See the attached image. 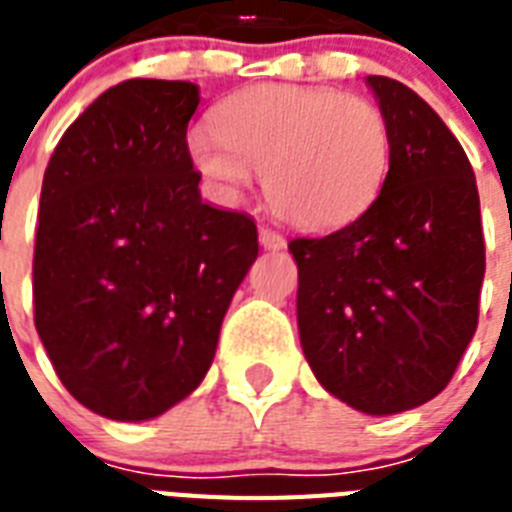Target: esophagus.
<instances>
[{
	"instance_id": "34e87169",
	"label": "esophagus",
	"mask_w": 512,
	"mask_h": 512,
	"mask_svg": "<svg viewBox=\"0 0 512 512\" xmlns=\"http://www.w3.org/2000/svg\"><path fill=\"white\" fill-rule=\"evenodd\" d=\"M260 247L279 252V249L287 247V239H284L279 231H271V228H260Z\"/></svg>"
}]
</instances>
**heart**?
<instances>
[{
  "instance_id": "obj_1",
  "label": "heart",
  "mask_w": 512,
  "mask_h": 512,
  "mask_svg": "<svg viewBox=\"0 0 512 512\" xmlns=\"http://www.w3.org/2000/svg\"><path fill=\"white\" fill-rule=\"evenodd\" d=\"M393 132L377 103L332 87L257 84L223 100L215 130L188 135V159L217 191L241 199L265 175V199L284 223L329 231L380 196Z\"/></svg>"
}]
</instances>
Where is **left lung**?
Instances as JSON below:
<instances>
[{"label": "left lung", "mask_w": 512, "mask_h": 512, "mask_svg": "<svg viewBox=\"0 0 512 512\" xmlns=\"http://www.w3.org/2000/svg\"><path fill=\"white\" fill-rule=\"evenodd\" d=\"M393 132L380 196L321 239H292L300 345L316 380L364 414L422 406L476 335L486 249L476 175L406 84L366 76Z\"/></svg>", "instance_id": "left-lung-1"}]
</instances>
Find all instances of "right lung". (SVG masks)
<instances>
[{
  "label": "right lung",
  "instance_id": "right-lung-1",
  "mask_svg": "<svg viewBox=\"0 0 512 512\" xmlns=\"http://www.w3.org/2000/svg\"><path fill=\"white\" fill-rule=\"evenodd\" d=\"M199 87L127 79L44 170L34 324L60 382L100 417L154 420L199 388L257 257L244 212L201 201L185 130Z\"/></svg>",
  "mask_w": 512,
  "mask_h": 512
}]
</instances>
